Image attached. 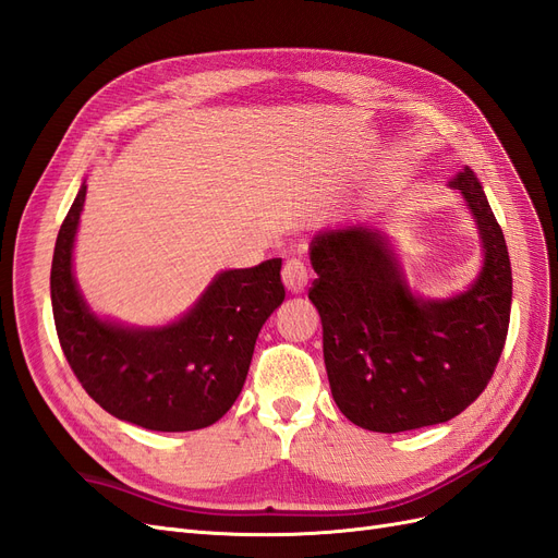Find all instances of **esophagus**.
Returning <instances> with one entry per match:
<instances>
[{
    "instance_id": "1",
    "label": "esophagus",
    "mask_w": 558,
    "mask_h": 558,
    "mask_svg": "<svg viewBox=\"0 0 558 558\" xmlns=\"http://www.w3.org/2000/svg\"><path fill=\"white\" fill-rule=\"evenodd\" d=\"M281 279H283L286 291L293 293V295H300L302 291L307 289V279H310L305 260L293 258V260L286 263L283 265V272H281Z\"/></svg>"
}]
</instances>
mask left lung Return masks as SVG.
<instances>
[{"instance_id":"obj_1","label":"left lung","mask_w":558,"mask_h":558,"mask_svg":"<svg viewBox=\"0 0 558 558\" xmlns=\"http://www.w3.org/2000/svg\"><path fill=\"white\" fill-rule=\"evenodd\" d=\"M480 232L482 265L463 291H414L381 223L318 232L310 291L324 326V361L340 412L365 430L445 424L484 391L510 326L512 269L480 179H449Z\"/></svg>"}]
</instances>
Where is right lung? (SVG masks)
I'll return each mask as SVG.
<instances>
[{
	"label": "right lung",
	"instance_id": "1",
	"mask_svg": "<svg viewBox=\"0 0 558 558\" xmlns=\"http://www.w3.org/2000/svg\"><path fill=\"white\" fill-rule=\"evenodd\" d=\"M86 179L58 232L50 302L60 347L86 393L111 416L160 433L216 424L242 393L265 320L281 305V258L223 269L162 326H130L97 314L74 272Z\"/></svg>",
	"mask_w": 558,
	"mask_h": 558
}]
</instances>
